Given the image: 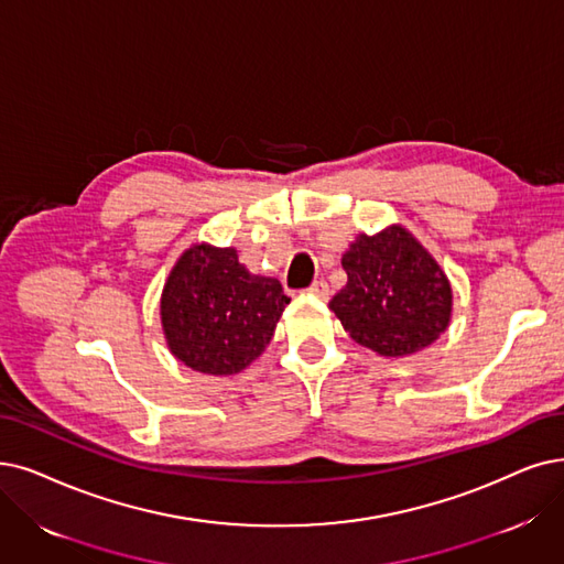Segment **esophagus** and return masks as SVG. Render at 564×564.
<instances>
[{
    "instance_id": "34e87169",
    "label": "esophagus",
    "mask_w": 564,
    "mask_h": 564,
    "mask_svg": "<svg viewBox=\"0 0 564 564\" xmlns=\"http://www.w3.org/2000/svg\"><path fill=\"white\" fill-rule=\"evenodd\" d=\"M307 294L326 301V299L330 296V286H328V282H324V280H314V282L310 284V289H307Z\"/></svg>"
}]
</instances>
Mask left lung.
Returning <instances> with one entry per match:
<instances>
[{
    "mask_svg": "<svg viewBox=\"0 0 564 564\" xmlns=\"http://www.w3.org/2000/svg\"><path fill=\"white\" fill-rule=\"evenodd\" d=\"M347 284L328 307L354 343L400 358L433 345L452 319L454 294L440 263L400 224L360 234L343 254Z\"/></svg>",
    "mask_w": 564,
    "mask_h": 564,
    "instance_id": "left-lung-1",
    "label": "left lung"
}]
</instances>
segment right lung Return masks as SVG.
<instances>
[{
    "label": "right lung",
    "mask_w": 564,
    "mask_h": 564,
    "mask_svg": "<svg viewBox=\"0 0 564 564\" xmlns=\"http://www.w3.org/2000/svg\"><path fill=\"white\" fill-rule=\"evenodd\" d=\"M275 278L252 275L234 247L192 245L162 294L171 354L204 375H236L261 356L289 305Z\"/></svg>",
    "instance_id": "add662e5"
}]
</instances>
